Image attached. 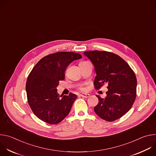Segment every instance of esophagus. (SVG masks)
Here are the masks:
<instances>
[{
  "instance_id": "obj_1",
  "label": "esophagus",
  "mask_w": 156,
  "mask_h": 156,
  "mask_svg": "<svg viewBox=\"0 0 156 156\" xmlns=\"http://www.w3.org/2000/svg\"><path fill=\"white\" fill-rule=\"evenodd\" d=\"M80 96H81L83 98H87L88 97H90V94H86V93H83V94H80Z\"/></svg>"
}]
</instances>
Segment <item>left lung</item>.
I'll return each mask as SVG.
<instances>
[{"label":"left lung","mask_w":156,"mask_h":156,"mask_svg":"<svg viewBox=\"0 0 156 156\" xmlns=\"http://www.w3.org/2000/svg\"><path fill=\"white\" fill-rule=\"evenodd\" d=\"M85 56L94 66L96 76L94 87L99 90L104 84L108 85L107 96L99 99L94 108L101 119L112 122L130 110L136 97L137 80L129 65L120 56L107 51H86Z\"/></svg>","instance_id":"8db88e82"}]
</instances>
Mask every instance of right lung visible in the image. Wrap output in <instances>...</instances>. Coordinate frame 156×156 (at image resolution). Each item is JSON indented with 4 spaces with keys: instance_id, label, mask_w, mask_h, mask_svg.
<instances>
[{
    "instance_id": "right-lung-1",
    "label": "right lung",
    "mask_w": 156,
    "mask_h": 156,
    "mask_svg": "<svg viewBox=\"0 0 156 156\" xmlns=\"http://www.w3.org/2000/svg\"><path fill=\"white\" fill-rule=\"evenodd\" d=\"M81 55L72 52H58L42 58L28 75L26 91L28 102L34 114L43 122L56 125L69 114L77 96H59L57 87L64 80L65 72Z\"/></svg>"
}]
</instances>
